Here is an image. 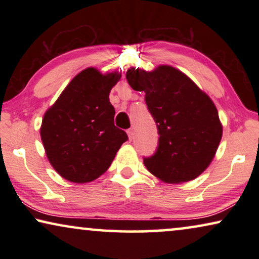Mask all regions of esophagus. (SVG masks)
<instances>
[{
    "instance_id": "obj_1",
    "label": "esophagus",
    "mask_w": 259,
    "mask_h": 259,
    "mask_svg": "<svg viewBox=\"0 0 259 259\" xmlns=\"http://www.w3.org/2000/svg\"><path fill=\"white\" fill-rule=\"evenodd\" d=\"M127 134H128V138H130V140H132L133 139V130L132 128H130L128 131H127Z\"/></svg>"
}]
</instances>
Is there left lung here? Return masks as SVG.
<instances>
[{
	"label": "left lung",
	"mask_w": 259,
	"mask_h": 259,
	"mask_svg": "<svg viewBox=\"0 0 259 259\" xmlns=\"http://www.w3.org/2000/svg\"><path fill=\"white\" fill-rule=\"evenodd\" d=\"M126 79L145 102L158 130V147L144 164L162 182H190L213 159L223 127L210 98L190 77L171 66L153 72L131 68Z\"/></svg>",
	"instance_id": "obj_1"
}]
</instances>
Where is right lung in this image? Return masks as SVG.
Returning a JSON list of instances; mask_svg holds the SVG:
<instances>
[{"mask_svg": "<svg viewBox=\"0 0 259 259\" xmlns=\"http://www.w3.org/2000/svg\"><path fill=\"white\" fill-rule=\"evenodd\" d=\"M120 74L95 68L77 74L46 112L41 139L55 171L73 183H88L107 171L128 137L114 125L109 92Z\"/></svg>", "mask_w": 259, "mask_h": 259, "instance_id": "obj_1", "label": "right lung"}]
</instances>
